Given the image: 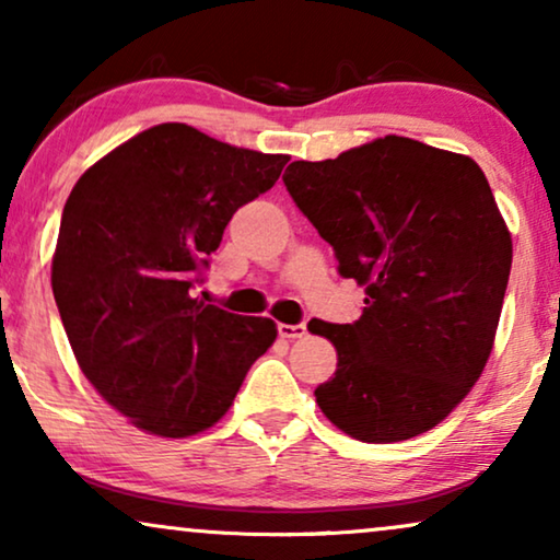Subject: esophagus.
Listing matches in <instances>:
<instances>
[{"label": "esophagus", "instance_id": "1", "mask_svg": "<svg viewBox=\"0 0 560 560\" xmlns=\"http://www.w3.org/2000/svg\"><path fill=\"white\" fill-rule=\"evenodd\" d=\"M278 334L282 336V339H301V336L308 334V326H305V324H295V326L280 324L278 326Z\"/></svg>", "mask_w": 560, "mask_h": 560}]
</instances>
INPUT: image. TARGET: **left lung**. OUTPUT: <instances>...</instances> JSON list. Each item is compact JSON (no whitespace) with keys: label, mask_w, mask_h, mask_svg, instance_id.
<instances>
[{"label":"left lung","mask_w":560,"mask_h":560,"mask_svg":"<svg viewBox=\"0 0 560 560\" xmlns=\"http://www.w3.org/2000/svg\"><path fill=\"white\" fill-rule=\"evenodd\" d=\"M282 180L366 295L354 324H308L339 357L318 408L364 443L431 431L485 372L510 280L512 240L485 173L387 135L334 160H295Z\"/></svg>","instance_id":"1"}]
</instances>
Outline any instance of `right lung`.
I'll use <instances>...</instances> for the list:
<instances>
[{"instance_id": "add662e5", "label": "right lung", "mask_w": 560, "mask_h": 560, "mask_svg": "<svg viewBox=\"0 0 560 560\" xmlns=\"http://www.w3.org/2000/svg\"><path fill=\"white\" fill-rule=\"evenodd\" d=\"M288 160L167 121L104 155L68 196L50 272L60 320L86 380L142 431L186 439L219 423L272 347L275 320L190 288L234 211Z\"/></svg>"}]
</instances>
